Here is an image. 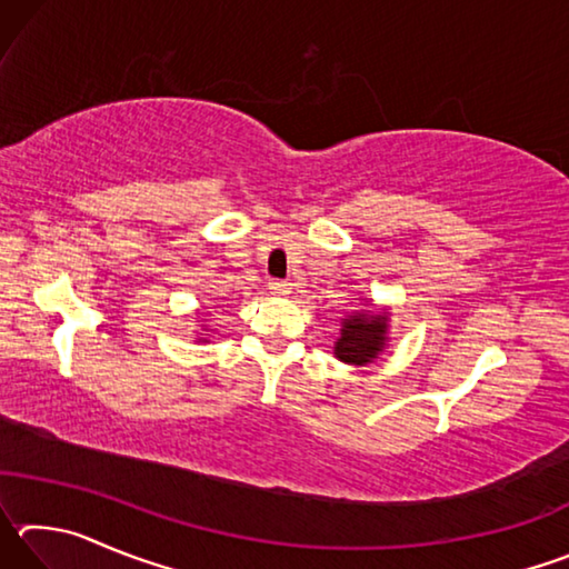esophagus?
<instances>
[{"mask_svg":"<svg viewBox=\"0 0 569 569\" xmlns=\"http://www.w3.org/2000/svg\"><path fill=\"white\" fill-rule=\"evenodd\" d=\"M268 291H271L273 296H288V293H291V283L271 281V283H268Z\"/></svg>","mask_w":569,"mask_h":569,"instance_id":"34e87169","label":"esophagus"}]
</instances>
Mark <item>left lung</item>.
<instances>
[{"label":"left lung","mask_w":569,"mask_h":569,"mask_svg":"<svg viewBox=\"0 0 569 569\" xmlns=\"http://www.w3.org/2000/svg\"><path fill=\"white\" fill-rule=\"evenodd\" d=\"M389 313L387 311H356L341 321V336L333 343L336 359L351 366H366L387 346Z\"/></svg>","instance_id":"1"}]
</instances>
